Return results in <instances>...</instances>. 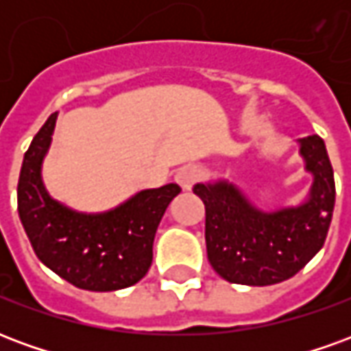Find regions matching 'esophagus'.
I'll list each match as a JSON object with an SVG mask.
<instances>
[{
    "mask_svg": "<svg viewBox=\"0 0 351 351\" xmlns=\"http://www.w3.org/2000/svg\"><path fill=\"white\" fill-rule=\"evenodd\" d=\"M195 180H197V169L193 165H184L182 169L176 171V182L180 184L184 190H190Z\"/></svg>",
    "mask_w": 351,
    "mask_h": 351,
    "instance_id": "1",
    "label": "esophagus"
}]
</instances>
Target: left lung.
Listing matches in <instances>:
<instances>
[{
	"label": "left lung",
	"mask_w": 351,
	"mask_h": 351,
	"mask_svg": "<svg viewBox=\"0 0 351 351\" xmlns=\"http://www.w3.org/2000/svg\"><path fill=\"white\" fill-rule=\"evenodd\" d=\"M306 169L314 175L310 199L297 208L265 214L231 184H197L205 203L206 256L231 284L272 286L291 278L324 246L335 208V176L324 138L301 141Z\"/></svg>",
	"instance_id": "1"
}]
</instances>
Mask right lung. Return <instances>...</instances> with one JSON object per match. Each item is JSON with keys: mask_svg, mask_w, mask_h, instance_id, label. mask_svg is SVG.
<instances>
[{"mask_svg": "<svg viewBox=\"0 0 351 351\" xmlns=\"http://www.w3.org/2000/svg\"><path fill=\"white\" fill-rule=\"evenodd\" d=\"M56 114H50L24 154L19 178V214L35 256L69 284L88 291L123 289L152 265L156 229L180 186L145 190L97 216L77 214L49 197L41 182V161Z\"/></svg>", "mask_w": 351, "mask_h": 351, "instance_id": "obj_1", "label": "right lung"}]
</instances>
